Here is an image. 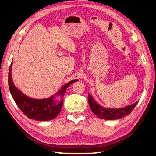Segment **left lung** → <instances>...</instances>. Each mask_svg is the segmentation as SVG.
Here are the masks:
<instances>
[{
    "instance_id": "obj_1",
    "label": "left lung",
    "mask_w": 156,
    "mask_h": 156,
    "mask_svg": "<svg viewBox=\"0 0 156 156\" xmlns=\"http://www.w3.org/2000/svg\"><path fill=\"white\" fill-rule=\"evenodd\" d=\"M88 102L91 111L95 115L99 118L110 120L120 119V118H123L124 116L129 115L138 102H136L133 105H130L123 108H120V109H109V108L107 109V108H104L101 105L98 104L89 94L88 95Z\"/></svg>"
}]
</instances>
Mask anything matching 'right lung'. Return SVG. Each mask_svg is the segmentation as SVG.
I'll list each match as a JSON object with an SVG mask.
<instances>
[{"mask_svg": "<svg viewBox=\"0 0 156 156\" xmlns=\"http://www.w3.org/2000/svg\"><path fill=\"white\" fill-rule=\"evenodd\" d=\"M12 62L9 70L8 84L10 93L17 106L30 119L38 121H48L54 119L60 113L63 104L62 99L60 101L57 102L55 100V97L56 96H60L62 98L68 87L74 82L78 81V80L69 82L62 87L56 94L48 98L34 99L25 96L14 86L12 77Z\"/></svg>", "mask_w": 156, "mask_h": 156, "instance_id": "add662e5", "label": "right lung"}]
</instances>
